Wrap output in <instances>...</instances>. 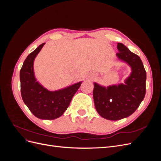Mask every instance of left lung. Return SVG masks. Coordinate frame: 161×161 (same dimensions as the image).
<instances>
[{"label":"left lung","instance_id":"8db88e82","mask_svg":"<svg viewBox=\"0 0 161 161\" xmlns=\"http://www.w3.org/2000/svg\"><path fill=\"white\" fill-rule=\"evenodd\" d=\"M119 52L116 55L131 68L125 84L108 88L94 83L93 99L98 114L109 120L121 119L137 109L146 94L147 73L140 57L129 50L123 43H118Z\"/></svg>","mask_w":161,"mask_h":161}]
</instances>
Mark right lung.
I'll return each mask as SVG.
<instances>
[{"label": "right lung", "instance_id": "1", "mask_svg": "<svg viewBox=\"0 0 161 161\" xmlns=\"http://www.w3.org/2000/svg\"><path fill=\"white\" fill-rule=\"evenodd\" d=\"M44 44L42 43L30 53L23 62L20 70L21 93L23 102L36 117L54 119L67 109L82 82L56 91H47L39 84L34 76L33 61Z\"/></svg>", "mask_w": 161, "mask_h": 161}]
</instances>
